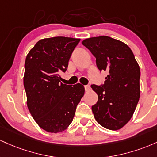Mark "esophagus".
<instances>
[{"label":"esophagus","instance_id":"esophagus-1","mask_svg":"<svg viewBox=\"0 0 157 157\" xmlns=\"http://www.w3.org/2000/svg\"><path fill=\"white\" fill-rule=\"evenodd\" d=\"M84 89L86 91H90V85H85L84 86Z\"/></svg>","mask_w":157,"mask_h":157}]
</instances>
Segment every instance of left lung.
Here are the masks:
<instances>
[{
  "mask_svg": "<svg viewBox=\"0 0 157 157\" xmlns=\"http://www.w3.org/2000/svg\"><path fill=\"white\" fill-rule=\"evenodd\" d=\"M82 44L96 57L98 69L108 73L103 84H92L98 101L92 106L95 119L116 131L131 119L140 97V69L128 45L104 36L87 38Z\"/></svg>",
  "mask_w": 157,
  "mask_h": 157,
  "instance_id": "8db88e82",
  "label": "left lung"
}]
</instances>
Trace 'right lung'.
<instances>
[{"label": "right lung", "instance_id": "obj_1", "mask_svg": "<svg viewBox=\"0 0 157 157\" xmlns=\"http://www.w3.org/2000/svg\"><path fill=\"white\" fill-rule=\"evenodd\" d=\"M78 38L53 37L38 40L29 51L24 64V86L27 107L40 128L59 133L73 121L78 104L84 94L82 84L61 82Z\"/></svg>", "mask_w": 157, "mask_h": 157}]
</instances>
